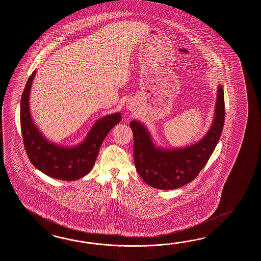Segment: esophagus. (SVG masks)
<instances>
[{
	"label": "esophagus",
	"instance_id": "1",
	"mask_svg": "<svg viewBox=\"0 0 261 261\" xmlns=\"http://www.w3.org/2000/svg\"><path fill=\"white\" fill-rule=\"evenodd\" d=\"M128 108H129V109H130V110H132V109H133V106H132V105H129V107H128Z\"/></svg>",
	"mask_w": 261,
	"mask_h": 261
}]
</instances>
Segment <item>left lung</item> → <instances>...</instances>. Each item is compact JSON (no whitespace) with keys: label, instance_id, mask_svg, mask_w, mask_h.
I'll use <instances>...</instances> for the list:
<instances>
[{"label":"left lung","instance_id":"obj_1","mask_svg":"<svg viewBox=\"0 0 261 261\" xmlns=\"http://www.w3.org/2000/svg\"><path fill=\"white\" fill-rule=\"evenodd\" d=\"M224 115V93L220 85L215 117L210 131L194 145L172 150L156 148L145 127L139 121H131L134 160L140 177L147 185L159 190L178 189L194 180L207 163L220 140Z\"/></svg>","mask_w":261,"mask_h":261}]
</instances>
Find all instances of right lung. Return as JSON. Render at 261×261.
<instances>
[{
    "label": "right lung",
    "mask_w": 261,
    "mask_h": 261,
    "mask_svg": "<svg viewBox=\"0 0 261 261\" xmlns=\"http://www.w3.org/2000/svg\"><path fill=\"white\" fill-rule=\"evenodd\" d=\"M37 70L33 71L20 100V128L24 149L31 163L50 177L72 181L88 174L95 163L102 141L121 120L120 113L106 116L96 121L87 139L72 148L58 146L45 139L32 121L29 93Z\"/></svg>",
    "instance_id": "1"
}]
</instances>
